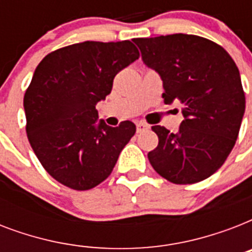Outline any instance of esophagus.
Listing matches in <instances>:
<instances>
[{
	"instance_id": "34e87169",
	"label": "esophagus",
	"mask_w": 252,
	"mask_h": 252,
	"mask_svg": "<svg viewBox=\"0 0 252 252\" xmlns=\"http://www.w3.org/2000/svg\"><path fill=\"white\" fill-rule=\"evenodd\" d=\"M136 128H137V133H141V132H145V130L149 129L150 126L149 124H146V123L138 122L137 124H136Z\"/></svg>"
}]
</instances>
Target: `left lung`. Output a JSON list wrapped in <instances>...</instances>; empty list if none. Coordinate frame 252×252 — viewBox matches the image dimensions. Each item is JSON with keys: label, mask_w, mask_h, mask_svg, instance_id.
Segmentation results:
<instances>
[{"label": "left lung", "mask_w": 252, "mask_h": 252, "mask_svg": "<svg viewBox=\"0 0 252 252\" xmlns=\"http://www.w3.org/2000/svg\"><path fill=\"white\" fill-rule=\"evenodd\" d=\"M149 68L163 81L166 104H183L184 120L171 133L154 126L158 146L148 153L150 165L166 180L193 184L215 174L238 138L246 98L234 60L215 41L172 33L136 37Z\"/></svg>", "instance_id": "obj_1"}]
</instances>
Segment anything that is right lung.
Segmentation results:
<instances>
[{
	"label": "right lung",
	"instance_id": "obj_1",
	"mask_svg": "<svg viewBox=\"0 0 252 252\" xmlns=\"http://www.w3.org/2000/svg\"><path fill=\"white\" fill-rule=\"evenodd\" d=\"M140 57L129 40L84 41L56 49L40 61L23 99L26 132L33 153L59 183L86 191L106 180L136 126H98L96 103L115 76Z\"/></svg>",
	"mask_w": 252,
	"mask_h": 252
}]
</instances>
